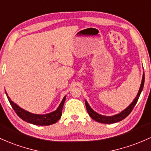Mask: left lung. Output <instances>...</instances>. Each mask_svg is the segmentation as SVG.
I'll list each match as a JSON object with an SVG mask.
<instances>
[{"mask_svg": "<svg viewBox=\"0 0 151 151\" xmlns=\"http://www.w3.org/2000/svg\"><path fill=\"white\" fill-rule=\"evenodd\" d=\"M144 82H145V74H143V79H142V82L141 84H140V89H139V92L137 93L136 97L135 98V100H133V102L130 104L128 107H127L125 110H124L122 112H120V113L117 114V115H113V116H103L101 115L100 114L97 113L94 111L89 107V105L87 103V101H85V105H86V108H87V112L93 119L95 121L100 122V123H106V124H111V123H115V122H117L119 121H121V120L125 119V117H127L129 115V114L132 112V109L134 108L135 105H136L137 100H138L139 97H140V93H141L142 90H143V86H144Z\"/></svg>", "mask_w": 151, "mask_h": 151, "instance_id": "obj_1", "label": "left lung"}]
</instances>
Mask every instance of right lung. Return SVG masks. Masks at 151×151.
Here are the masks:
<instances>
[{
    "mask_svg": "<svg viewBox=\"0 0 151 151\" xmlns=\"http://www.w3.org/2000/svg\"><path fill=\"white\" fill-rule=\"evenodd\" d=\"M6 94L7 95L8 100L9 101L11 107H12V108L14 109L16 113L17 114V115L19 116L20 118H21L24 121L36 125H49L56 123L62 116L63 106H64V102H65L66 100L65 96L63 98L59 107L54 112L49 114H46V115H36V114L31 113V112H27V111L24 110V109L21 108L10 99V97H8L6 92Z\"/></svg>",
    "mask_w": 151,
    "mask_h": 151,
    "instance_id": "obj_1",
    "label": "right lung"
}]
</instances>
